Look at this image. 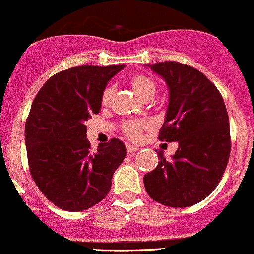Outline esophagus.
I'll return each mask as SVG.
<instances>
[{"label": "esophagus", "instance_id": "obj_1", "mask_svg": "<svg viewBox=\"0 0 254 254\" xmlns=\"http://www.w3.org/2000/svg\"><path fill=\"white\" fill-rule=\"evenodd\" d=\"M126 149H127L128 154H130V153H133V152H137L139 148L135 147V145H132V144H126Z\"/></svg>", "mask_w": 254, "mask_h": 254}]
</instances>
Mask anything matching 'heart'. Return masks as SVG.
Segmentation results:
<instances>
[{
  "mask_svg": "<svg viewBox=\"0 0 254 254\" xmlns=\"http://www.w3.org/2000/svg\"><path fill=\"white\" fill-rule=\"evenodd\" d=\"M129 85L133 91L143 100H149L157 92V82L150 76L144 74H135L129 79ZM114 97V89L107 87L104 90L101 96L102 106H109ZM149 127L147 121H135L130 120L122 124V132L127 138L132 140H139L142 138L143 130Z\"/></svg>",
  "mask_w": 254,
  "mask_h": 254,
  "instance_id": "b5f03b06",
  "label": "heart"
}]
</instances>
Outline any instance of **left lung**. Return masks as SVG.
<instances>
[{
	"label": "left lung",
	"mask_w": 254,
	"mask_h": 254,
	"mask_svg": "<svg viewBox=\"0 0 254 254\" xmlns=\"http://www.w3.org/2000/svg\"><path fill=\"white\" fill-rule=\"evenodd\" d=\"M148 66L169 89V105L158 138L178 142L179 147L170 160L158 152L157 168L143 179L145 190L165 206H191L211 194L227 167V110L217 87L195 67L178 62Z\"/></svg>",
	"instance_id": "8db88e82"
}]
</instances>
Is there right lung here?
Here are the masks:
<instances>
[{
	"label": "right lung",
	"instance_id": "1",
	"mask_svg": "<svg viewBox=\"0 0 254 254\" xmlns=\"http://www.w3.org/2000/svg\"><path fill=\"white\" fill-rule=\"evenodd\" d=\"M124 67L63 70L43 85L32 104L26 121L29 172L45 197L65 211H84L105 199L126 157V147L117 138L92 152L85 125L99 114L107 82Z\"/></svg>",
	"mask_w": 254,
	"mask_h": 254
}]
</instances>
